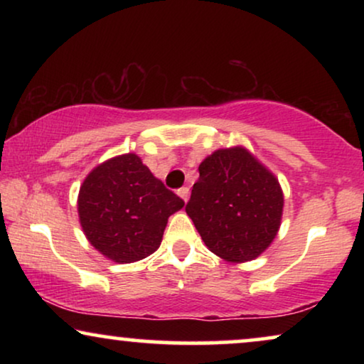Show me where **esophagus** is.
<instances>
[{
	"label": "esophagus",
	"instance_id": "34e87169",
	"mask_svg": "<svg viewBox=\"0 0 364 364\" xmlns=\"http://www.w3.org/2000/svg\"><path fill=\"white\" fill-rule=\"evenodd\" d=\"M177 196L181 197L183 202H187L188 200V187H181V188H178Z\"/></svg>",
	"mask_w": 364,
	"mask_h": 364
}]
</instances>
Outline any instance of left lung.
I'll list each match as a JSON object with an SVG mask.
<instances>
[{
    "instance_id": "8db88e82",
    "label": "left lung",
    "mask_w": 364,
    "mask_h": 364,
    "mask_svg": "<svg viewBox=\"0 0 364 364\" xmlns=\"http://www.w3.org/2000/svg\"><path fill=\"white\" fill-rule=\"evenodd\" d=\"M186 212L208 250L230 263L260 257L282 225L283 191L243 146L218 149L198 166Z\"/></svg>"
}]
</instances>
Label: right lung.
I'll return each instance as SVG.
<instances>
[{
    "label": "right lung",
    "mask_w": 364,
    "mask_h": 364,
    "mask_svg": "<svg viewBox=\"0 0 364 364\" xmlns=\"http://www.w3.org/2000/svg\"><path fill=\"white\" fill-rule=\"evenodd\" d=\"M183 200L154 177L137 154L107 159L81 183L77 215L89 243L116 263H132L161 247Z\"/></svg>",
    "instance_id": "right-lung-1"
}]
</instances>
